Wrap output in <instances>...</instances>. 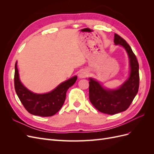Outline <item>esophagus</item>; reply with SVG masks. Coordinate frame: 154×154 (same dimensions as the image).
Wrapping results in <instances>:
<instances>
[{
	"label": "esophagus",
	"instance_id": "34e87169",
	"mask_svg": "<svg viewBox=\"0 0 154 154\" xmlns=\"http://www.w3.org/2000/svg\"><path fill=\"white\" fill-rule=\"evenodd\" d=\"M88 75V72L85 70H82L78 73V76L80 78H85Z\"/></svg>",
	"mask_w": 154,
	"mask_h": 154
}]
</instances>
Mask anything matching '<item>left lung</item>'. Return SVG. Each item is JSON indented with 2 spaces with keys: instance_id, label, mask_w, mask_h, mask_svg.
Here are the masks:
<instances>
[{
  "instance_id": "left-lung-1",
  "label": "left lung",
  "mask_w": 154,
  "mask_h": 154,
  "mask_svg": "<svg viewBox=\"0 0 154 154\" xmlns=\"http://www.w3.org/2000/svg\"><path fill=\"white\" fill-rule=\"evenodd\" d=\"M114 42L125 49L129 59L128 78L116 88H105L96 79L89 78V100L95 108L110 115L127 110L137 94L139 85V63L130 46L122 37L114 34Z\"/></svg>"
}]
</instances>
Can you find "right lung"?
<instances>
[{
  "instance_id": "add662e5",
  "label": "right lung",
  "mask_w": 154,
  "mask_h": 154,
  "mask_svg": "<svg viewBox=\"0 0 154 154\" xmlns=\"http://www.w3.org/2000/svg\"><path fill=\"white\" fill-rule=\"evenodd\" d=\"M76 80L77 76H74L60 83L51 92L36 94L22 84L17 68V61L15 63L14 83L16 93L27 112L35 116L49 117L57 113L66 100L68 88L74 84Z\"/></svg>"
}]
</instances>
